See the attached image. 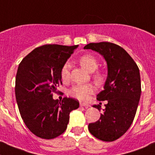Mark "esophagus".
<instances>
[{"instance_id": "obj_1", "label": "esophagus", "mask_w": 155, "mask_h": 155, "mask_svg": "<svg viewBox=\"0 0 155 155\" xmlns=\"http://www.w3.org/2000/svg\"><path fill=\"white\" fill-rule=\"evenodd\" d=\"M80 105L81 106H84V107H85V108L90 107V105H88L87 103H84V102H81Z\"/></svg>"}]
</instances>
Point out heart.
I'll return each mask as SVG.
<instances>
[{"instance_id":"obj_1","label":"heart","mask_w":155,"mask_h":155,"mask_svg":"<svg viewBox=\"0 0 155 155\" xmlns=\"http://www.w3.org/2000/svg\"><path fill=\"white\" fill-rule=\"evenodd\" d=\"M81 65L87 70L90 73H93L96 71L98 67V62L97 59L91 54H84L79 59ZM70 68L71 65L68 62L63 65L61 71V78L63 81H67L70 78ZM103 74L97 73L94 75V80L97 82H101L103 80ZM94 87L91 84H78L72 87L70 90V93L73 97L79 100H87L90 94L94 92Z\"/></svg>"}]
</instances>
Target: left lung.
<instances>
[{"instance_id": "8db88e82", "label": "left lung", "mask_w": 155, "mask_h": 155, "mask_svg": "<svg viewBox=\"0 0 155 155\" xmlns=\"http://www.w3.org/2000/svg\"><path fill=\"white\" fill-rule=\"evenodd\" d=\"M98 52L107 64L104 90L98 101H107L103 113L95 123L88 124L93 136L103 141H114L128 130L136 115L141 84L137 65L124 49L108 42H91L84 47ZM93 107L101 110V105Z\"/></svg>"}]
</instances>
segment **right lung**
<instances>
[{
  "instance_id": "right-lung-1",
  "label": "right lung",
  "mask_w": 155,
  "mask_h": 155,
  "mask_svg": "<svg viewBox=\"0 0 155 155\" xmlns=\"http://www.w3.org/2000/svg\"><path fill=\"white\" fill-rule=\"evenodd\" d=\"M78 47L44 45L35 48L19 64L15 78V97L21 118L28 129L42 139H53L66 130L78 100L53 99L52 92L62 84L63 65Z\"/></svg>"
}]
</instances>
